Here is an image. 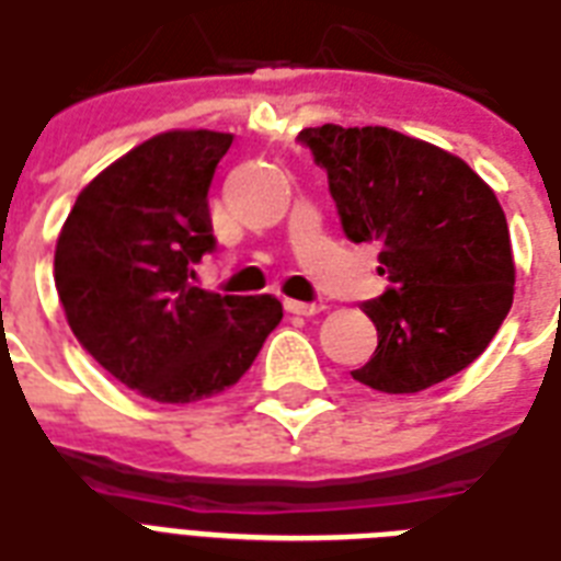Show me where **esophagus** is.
Returning a JSON list of instances; mask_svg holds the SVG:
<instances>
[{"instance_id": "obj_1", "label": "esophagus", "mask_w": 561, "mask_h": 561, "mask_svg": "<svg viewBox=\"0 0 561 561\" xmlns=\"http://www.w3.org/2000/svg\"><path fill=\"white\" fill-rule=\"evenodd\" d=\"M284 307L289 310V313H296V316H316L325 310L322 305H307V301H293V298H286Z\"/></svg>"}]
</instances>
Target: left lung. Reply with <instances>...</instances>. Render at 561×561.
Returning <instances> with one entry per match:
<instances>
[{"label": "left lung", "mask_w": 561, "mask_h": 561, "mask_svg": "<svg viewBox=\"0 0 561 561\" xmlns=\"http://www.w3.org/2000/svg\"><path fill=\"white\" fill-rule=\"evenodd\" d=\"M298 141L325 168L345 236L381 245L387 289L364 305L378 345L352 378L420 393L473 364L515 296L505 213L482 176L387 126H310Z\"/></svg>", "instance_id": "obj_1"}]
</instances>
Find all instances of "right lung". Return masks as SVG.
Segmentation results:
<instances>
[{"label":"right lung","mask_w":561,"mask_h":561,"mask_svg":"<svg viewBox=\"0 0 561 561\" xmlns=\"http://www.w3.org/2000/svg\"><path fill=\"white\" fill-rule=\"evenodd\" d=\"M230 145L209 129L150 138L82 188L58 236L56 289L76 340L153 402L233 387L284 319L272 296L192 286L216 251L206 195Z\"/></svg>","instance_id":"1"}]
</instances>
